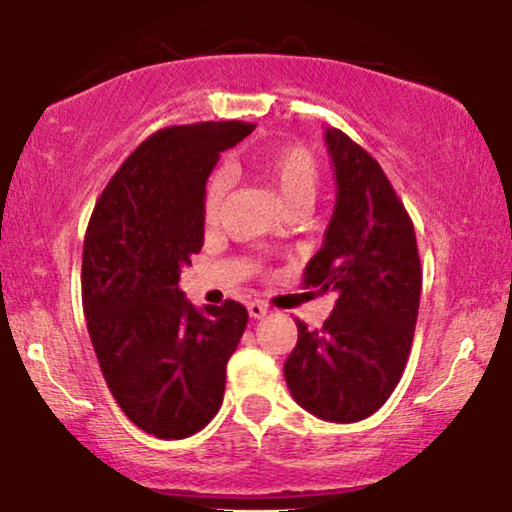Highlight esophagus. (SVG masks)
I'll use <instances>...</instances> for the list:
<instances>
[{"label": "esophagus", "mask_w": 512, "mask_h": 512, "mask_svg": "<svg viewBox=\"0 0 512 512\" xmlns=\"http://www.w3.org/2000/svg\"><path fill=\"white\" fill-rule=\"evenodd\" d=\"M248 313H250V317H255V320H260V317L267 315L269 310L262 301H252V303H248Z\"/></svg>", "instance_id": "34e87169"}]
</instances>
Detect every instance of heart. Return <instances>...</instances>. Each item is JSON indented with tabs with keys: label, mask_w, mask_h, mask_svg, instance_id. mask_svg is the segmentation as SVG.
<instances>
[{
	"label": "heart",
	"mask_w": 512,
	"mask_h": 512,
	"mask_svg": "<svg viewBox=\"0 0 512 512\" xmlns=\"http://www.w3.org/2000/svg\"><path fill=\"white\" fill-rule=\"evenodd\" d=\"M252 166L269 182L281 209L305 211V214L313 209L317 192H320V166L308 149L279 146V149L264 151V154L252 158ZM228 187H231V175L226 170H216L209 175L202 199L204 221L209 226H214L221 219Z\"/></svg>",
	"instance_id": "obj_1"
}]
</instances>
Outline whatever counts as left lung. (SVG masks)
I'll return each instance as SVG.
<instances>
[{
  "label": "left lung",
  "mask_w": 512,
  "mask_h": 512,
  "mask_svg": "<svg viewBox=\"0 0 512 512\" xmlns=\"http://www.w3.org/2000/svg\"><path fill=\"white\" fill-rule=\"evenodd\" d=\"M337 202L305 286L337 296L322 330L298 320L284 363L293 399L317 419L354 424L392 395L411 351L421 296L414 223L380 163L342 129H325Z\"/></svg>",
  "instance_id": "left-lung-1"
}]
</instances>
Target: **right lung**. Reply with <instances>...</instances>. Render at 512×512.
Instances as JSON below:
<instances>
[{"mask_svg":"<svg viewBox=\"0 0 512 512\" xmlns=\"http://www.w3.org/2000/svg\"><path fill=\"white\" fill-rule=\"evenodd\" d=\"M252 129L238 120L158 129L122 163L88 221L81 298L93 351L127 419L156 438H187L214 419L248 325L236 301L197 310L178 281L204 245L211 170Z\"/></svg>","mask_w":512,"mask_h":512,"instance_id":"right-lung-1","label":"right lung"}]
</instances>
